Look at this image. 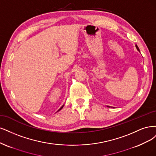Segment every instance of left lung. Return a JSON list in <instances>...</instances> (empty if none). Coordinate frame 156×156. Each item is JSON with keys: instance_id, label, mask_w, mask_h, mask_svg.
<instances>
[{"instance_id": "obj_1", "label": "left lung", "mask_w": 156, "mask_h": 156, "mask_svg": "<svg viewBox=\"0 0 156 156\" xmlns=\"http://www.w3.org/2000/svg\"><path fill=\"white\" fill-rule=\"evenodd\" d=\"M136 48H137V49L138 50V51H139V47H137V45H136ZM108 107H109V106H108Z\"/></svg>"}]
</instances>
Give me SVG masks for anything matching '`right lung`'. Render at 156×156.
Masks as SVG:
<instances>
[{"instance_id": "right-lung-1", "label": "right lung", "mask_w": 156, "mask_h": 156, "mask_svg": "<svg viewBox=\"0 0 156 156\" xmlns=\"http://www.w3.org/2000/svg\"><path fill=\"white\" fill-rule=\"evenodd\" d=\"M63 105H62V107H61V108H60V109H59V110H58V112H59V111H60V110H61V109H62V108H63Z\"/></svg>"}]
</instances>
